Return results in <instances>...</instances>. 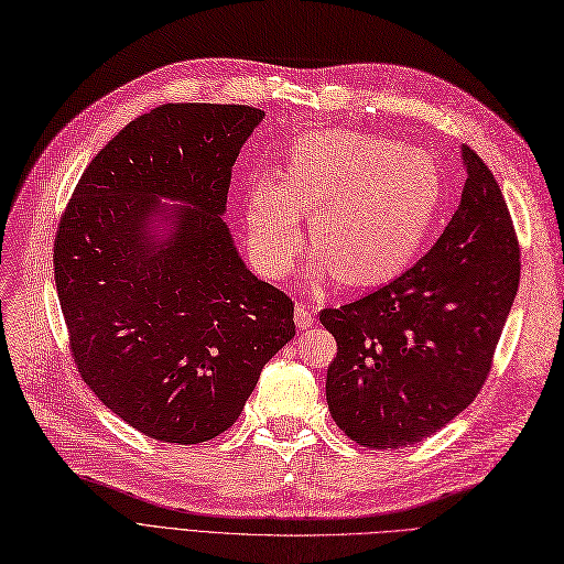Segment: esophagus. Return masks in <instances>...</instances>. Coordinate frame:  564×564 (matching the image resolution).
<instances>
[{
    "label": "esophagus",
    "mask_w": 564,
    "mask_h": 564,
    "mask_svg": "<svg viewBox=\"0 0 564 564\" xmlns=\"http://www.w3.org/2000/svg\"><path fill=\"white\" fill-rule=\"evenodd\" d=\"M295 323H297L300 330H306V328H312V325H314V314L308 312L306 304H295Z\"/></svg>",
    "instance_id": "1"
}]
</instances>
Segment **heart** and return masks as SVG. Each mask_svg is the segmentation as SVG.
Segmentation results:
<instances>
[{
    "label": "heart",
    "mask_w": 564,
    "mask_h": 564,
    "mask_svg": "<svg viewBox=\"0 0 564 564\" xmlns=\"http://www.w3.org/2000/svg\"><path fill=\"white\" fill-rule=\"evenodd\" d=\"M443 194L445 175L424 150L356 131L314 133L293 144L281 183L250 180V246L269 279L288 276L304 246L302 215L321 256L314 276L377 285L420 256Z\"/></svg>",
    "instance_id": "heart-1"
}]
</instances>
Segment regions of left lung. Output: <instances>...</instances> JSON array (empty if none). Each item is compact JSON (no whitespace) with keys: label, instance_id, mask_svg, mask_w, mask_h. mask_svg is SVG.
Returning a JSON list of instances; mask_svg holds the SVG:
<instances>
[{"label":"left lung","instance_id":"obj_1","mask_svg":"<svg viewBox=\"0 0 564 564\" xmlns=\"http://www.w3.org/2000/svg\"><path fill=\"white\" fill-rule=\"evenodd\" d=\"M466 183L441 239L405 274L321 323L337 341L325 395L335 424L362 447L420 443L466 410L520 283L511 213L482 159L462 148Z\"/></svg>","mask_w":564,"mask_h":564}]
</instances>
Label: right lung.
Here are the masks:
<instances>
[{
    "instance_id": "obj_1",
    "label": "right lung",
    "mask_w": 564,
    "mask_h": 564,
    "mask_svg": "<svg viewBox=\"0 0 564 564\" xmlns=\"http://www.w3.org/2000/svg\"><path fill=\"white\" fill-rule=\"evenodd\" d=\"M262 119L248 105H161L94 156L61 217L53 269L77 370L154 441L227 431L295 337L293 300L250 274L223 220Z\"/></svg>"
}]
</instances>
